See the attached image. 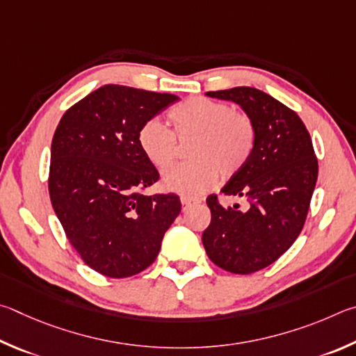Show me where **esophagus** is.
Masks as SVG:
<instances>
[{"instance_id":"34e87169","label":"esophagus","mask_w":356,"mask_h":356,"mask_svg":"<svg viewBox=\"0 0 356 356\" xmlns=\"http://www.w3.org/2000/svg\"><path fill=\"white\" fill-rule=\"evenodd\" d=\"M195 203H198V200H192V198H188V197H183L181 198V204H183V209L186 211L188 208H191L192 204H195Z\"/></svg>"}]
</instances>
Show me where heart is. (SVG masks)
I'll list each match as a JSON object with an SVG mask.
<instances>
[{"label":"heart","instance_id":"1","mask_svg":"<svg viewBox=\"0 0 356 356\" xmlns=\"http://www.w3.org/2000/svg\"><path fill=\"white\" fill-rule=\"evenodd\" d=\"M173 131L159 118H149L137 133V143L145 158L165 168L177 154L179 142L194 140L189 158L194 162L168 168L162 188L188 198L204 194L223 178H232L252 159L257 147V127L250 115L232 106L204 97H194L168 112Z\"/></svg>","mask_w":356,"mask_h":356}]
</instances>
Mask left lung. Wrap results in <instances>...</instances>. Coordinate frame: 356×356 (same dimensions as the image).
Listing matches in <instances>:
<instances>
[{
  "label": "left lung",
  "mask_w": 356,
  "mask_h": 356,
  "mask_svg": "<svg viewBox=\"0 0 356 356\" xmlns=\"http://www.w3.org/2000/svg\"><path fill=\"white\" fill-rule=\"evenodd\" d=\"M241 109L257 127L252 159L223 186L225 195L248 202L223 208L207 198L211 223L202 241L209 259L232 273L258 272L294 244L307 220L317 181V159L307 127L294 111L254 87L207 92Z\"/></svg>",
  "instance_id": "8db88e82"
}]
</instances>
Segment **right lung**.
Instances as JSON below:
<instances>
[{"mask_svg":"<svg viewBox=\"0 0 356 356\" xmlns=\"http://www.w3.org/2000/svg\"><path fill=\"white\" fill-rule=\"evenodd\" d=\"M179 97L106 84L73 104L56 128L48 189L74 250L102 275L145 270L181 203L175 194L142 195L159 179L137 133Z\"/></svg>","mask_w":356,"mask_h":356,"instance_id":"1","label":"right lung"}]
</instances>
